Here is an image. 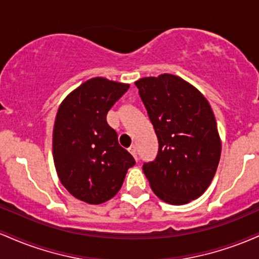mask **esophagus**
I'll return each instance as SVG.
<instances>
[{
	"mask_svg": "<svg viewBox=\"0 0 259 259\" xmlns=\"http://www.w3.org/2000/svg\"><path fill=\"white\" fill-rule=\"evenodd\" d=\"M129 152L133 154V157L135 159H138V148H136L135 145H133V146L129 147Z\"/></svg>",
	"mask_w": 259,
	"mask_h": 259,
	"instance_id": "34e87169",
	"label": "esophagus"
}]
</instances>
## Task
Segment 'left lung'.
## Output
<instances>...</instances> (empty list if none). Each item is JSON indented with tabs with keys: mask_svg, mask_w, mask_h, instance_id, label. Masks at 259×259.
Returning a JSON list of instances; mask_svg holds the SVG:
<instances>
[{
	"mask_svg": "<svg viewBox=\"0 0 259 259\" xmlns=\"http://www.w3.org/2000/svg\"><path fill=\"white\" fill-rule=\"evenodd\" d=\"M158 138L156 159L145 163L152 191L169 204L204 194L214 178L222 140L214 113L200 90L173 74L135 81Z\"/></svg>",
	"mask_w": 259,
	"mask_h": 259,
	"instance_id": "obj_1",
	"label": "left lung"
}]
</instances>
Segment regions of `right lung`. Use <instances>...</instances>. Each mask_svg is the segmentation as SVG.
Returning <instances> with one entry per match:
<instances>
[{"label":"right lung","mask_w":259,"mask_h":259,"mask_svg":"<svg viewBox=\"0 0 259 259\" xmlns=\"http://www.w3.org/2000/svg\"><path fill=\"white\" fill-rule=\"evenodd\" d=\"M129 84L96 76L65 96L52 135L56 171L70 195L89 204L111 200L135 159L107 124V113Z\"/></svg>","instance_id":"obj_1"}]
</instances>
